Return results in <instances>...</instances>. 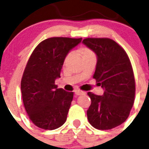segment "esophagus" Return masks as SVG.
Listing matches in <instances>:
<instances>
[{
    "label": "esophagus",
    "mask_w": 149,
    "mask_h": 149,
    "mask_svg": "<svg viewBox=\"0 0 149 149\" xmlns=\"http://www.w3.org/2000/svg\"><path fill=\"white\" fill-rule=\"evenodd\" d=\"M74 92H75V93H76V95H77V96L84 95V94H85V93H86L85 92H84V91H79V90H76Z\"/></svg>",
    "instance_id": "esophagus-1"
}]
</instances>
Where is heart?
<instances>
[{"label":"heart","mask_w":149,"mask_h":149,"mask_svg":"<svg viewBox=\"0 0 149 149\" xmlns=\"http://www.w3.org/2000/svg\"><path fill=\"white\" fill-rule=\"evenodd\" d=\"M79 53L81 54V56H83L84 55H86V54H89V53H92L88 49H81L79 50Z\"/></svg>","instance_id":"obj_1"}]
</instances>
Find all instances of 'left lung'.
I'll list each match as a JSON object with an SVG mask.
<instances>
[{
  "instance_id": "left-lung-1",
  "label": "left lung",
  "mask_w": 149,
  "mask_h": 149,
  "mask_svg": "<svg viewBox=\"0 0 149 149\" xmlns=\"http://www.w3.org/2000/svg\"><path fill=\"white\" fill-rule=\"evenodd\" d=\"M83 43L97 56L93 77L104 91L101 96L87 93L91 99L87 119L97 129H112L127 120L134 104L132 64L125 50L112 39L88 38Z\"/></svg>"
}]
</instances>
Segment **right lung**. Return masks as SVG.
I'll use <instances>...</instances> for the list:
<instances>
[{"label": "right lung", "instance_id": "1", "mask_svg": "<svg viewBox=\"0 0 149 149\" xmlns=\"http://www.w3.org/2000/svg\"><path fill=\"white\" fill-rule=\"evenodd\" d=\"M82 38L54 37L39 43L29 58L21 83L22 100L37 127L54 130L65 122L73 98L55 84L68 53Z\"/></svg>", "mask_w": 149, "mask_h": 149}]
</instances>
